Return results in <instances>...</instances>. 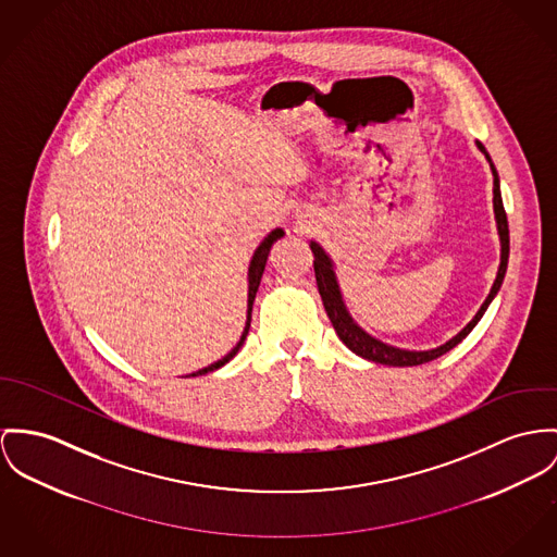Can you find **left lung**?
<instances>
[{
    "mask_svg": "<svg viewBox=\"0 0 557 557\" xmlns=\"http://www.w3.org/2000/svg\"><path fill=\"white\" fill-rule=\"evenodd\" d=\"M479 150L485 154V159L490 161V168L494 173V212H496V222H498V233H500V244H503V255H500V269H498V275H496V282L487 295L485 302L481 305V309L476 311V315L472 318L471 322L449 342L436 349H429V351H409V349H398V347H392V345H385V343L377 342L375 337L367 335L347 313L345 305H343L342 293H339V286H337V280H335V271H333V262L331 258L326 257V252L315 244L311 242L309 248L313 252V271H315V282H318V290H320V297L324 302V309L342 339L354 354L367 358V360H373L377 364H387V367H416V364H424L430 362L443 354H447L449 349H454L458 343L462 342L472 329L476 326V322L483 318L485 309L490 307L492 299L498 295L500 286H503V280H505V273H507V262H509V222H507V212H505V206H503V197H500V180H498V173L496 168L490 159V154L485 152L483 144L476 141Z\"/></svg>",
    "mask_w": 557,
    "mask_h": 557,
    "instance_id": "left-lung-1",
    "label": "left lung"
}]
</instances>
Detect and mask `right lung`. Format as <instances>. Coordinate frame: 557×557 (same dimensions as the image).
I'll use <instances>...</instances> for the list:
<instances>
[{"label":"right lung","mask_w":557,"mask_h":557,"mask_svg":"<svg viewBox=\"0 0 557 557\" xmlns=\"http://www.w3.org/2000/svg\"><path fill=\"white\" fill-rule=\"evenodd\" d=\"M280 237H284V231L282 228H275V231H271V235L269 237H264V242L260 244L257 248V252H255V257H252V262H250V271H248V282H250V288H248V322H246V329H244V335H242V339L239 343L222 358V360H218L214 364H210V367H206V369H201V371H197V373H193V377L195 375H206V373H212L215 369H220V367H224L237 351H239V347L244 345L246 342V335H248V331H250V320H252V305H255V297H257L258 284H260V277H262V271H264V264H267V257H269V252H271V246L280 239Z\"/></svg>","instance_id":"add662e5"}]
</instances>
